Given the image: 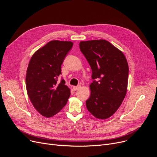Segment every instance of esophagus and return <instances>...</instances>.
<instances>
[{
    "mask_svg": "<svg viewBox=\"0 0 157 157\" xmlns=\"http://www.w3.org/2000/svg\"><path fill=\"white\" fill-rule=\"evenodd\" d=\"M80 86H73V90L74 91H77V90H78L79 88H80Z\"/></svg>",
    "mask_w": 157,
    "mask_h": 157,
    "instance_id": "34e87169",
    "label": "esophagus"
}]
</instances>
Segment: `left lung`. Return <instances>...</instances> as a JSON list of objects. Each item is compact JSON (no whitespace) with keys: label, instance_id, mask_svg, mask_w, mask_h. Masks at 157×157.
I'll use <instances>...</instances> for the list:
<instances>
[{"label":"left lung","instance_id":"obj_1","mask_svg":"<svg viewBox=\"0 0 157 157\" xmlns=\"http://www.w3.org/2000/svg\"><path fill=\"white\" fill-rule=\"evenodd\" d=\"M80 50L92 69L88 111L106 119L119 108L127 91L128 65L122 52L105 40L81 41Z\"/></svg>","mask_w":157,"mask_h":157}]
</instances>
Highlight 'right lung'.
Listing matches in <instances>:
<instances>
[{
    "mask_svg": "<svg viewBox=\"0 0 157 157\" xmlns=\"http://www.w3.org/2000/svg\"><path fill=\"white\" fill-rule=\"evenodd\" d=\"M71 41L52 40L36 50L30 59L25 78L27 94L33 107L41 115L49 118L66 105L70 89L61 74V65L72 48Z\"/></svg>",
    "mask_w": 157,
    "mask_h": 157,
    "instance_id": "1",
    "label": "right lung"
}]
</instances>
